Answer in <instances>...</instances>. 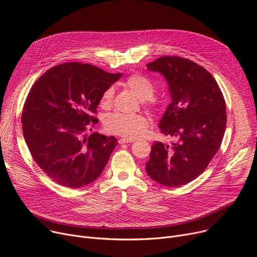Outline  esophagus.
Masks as SVG:
<instances>
[{
    "mask_svg": "<svg viewBox=\"0 0 257 257\" xmlns=\"http://www.w3.org/2000/svg\"><path fill=\"white\" fill-rule=\"evenodd\" d=\"M134 140L133 139H126V138H123V139H119L118 140V143L121 145V144H127V143H133Z\"/></svg>",
    "mask_w": 257,
    "mask_h": 257,
    "instance_id": "obj_1",
    "label": "esophagus"
}]
</instances>
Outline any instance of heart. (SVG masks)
Returning <instances> with one entry per match:
<instances>
[{
	"label": "heart",
	"mask_w": 257,
	"mask_h": 257,
	"mask_svg": "<svg viewBox=\"0 0 257 257\" xmlns=\"http://www.w3.org/2000/svg\"><path fill=\"white\" fill-rule=\"evenodd\" d=\"M125 85L136 93L141 100H143L146 106H155V99L153 98L155 87L149 78L142 74H133L126 79ZM113 93L114 90L111 86L104 90L100 100L102 107L107 108L110 106L113 99ZM148 126H149V119L142 113L124 114L113 112L108 114L104 119V127L108 132L127 139L142 136L147 130Z\"/></svg>",
	"instance_id": "heart-1"
}]
</instances>
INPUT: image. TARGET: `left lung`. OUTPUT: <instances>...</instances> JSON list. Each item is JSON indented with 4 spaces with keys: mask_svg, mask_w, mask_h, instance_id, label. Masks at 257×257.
<instances>
[{
    "mask_svg": "<svg viewBox=\"0 0 257 257\" xmlns=\"http://www.w3.org/2000/svg\"><path fill=\"white\" fill-rule=\"evenodd\" d=\"M147 67L168 81L172 102L159 128L175 141L153 144L146 171L154 181L177 187L203 173L220 149L227 121L224 96L212 75L190 59L164 56Z\"/></svg>",
    "mask_w": 257,
    "mask_h": 257,
    "instance_id": "1",
    "label": "left lung"
}]
</instances>
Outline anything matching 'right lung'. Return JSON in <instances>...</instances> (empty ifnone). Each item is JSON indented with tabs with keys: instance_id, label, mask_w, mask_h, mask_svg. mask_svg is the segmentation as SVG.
Wrapping results in <instances>:
<instances>
[{
	"instance_id": "add662e5",
	"label": "right lung",
	"mask_w": 257,
	"mask_h": 257,
	"mask_svg": "<svg viewBox=\"0 0 257 257\" xmlns=\"http://www.w3.org/2000/svg\"><path fill=\"white\" fill-rule=\"evenodd\" d=\"M120 76L67 62L53 66L31 87L23 108V133L35 163L52 180L79 188L102 174L117 141L86 131L97 124L102 93Z\"/></svg>"
}]
</instances>
